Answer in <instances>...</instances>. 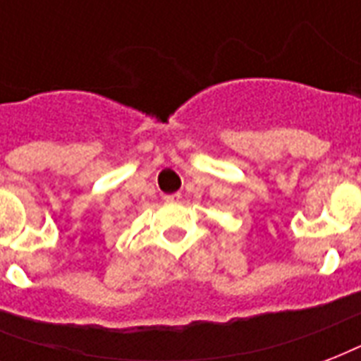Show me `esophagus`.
Returning a JSON list of instances; mask_svg holds the SVG:
<instances>
[{"mask_svg": "<svg viewBox=\"0 0 361 361\" xmlns=\"http://www.w3.org/2000/svg\"><path fill=\"white\" fill-rule=\"evenodd\" d=\"M180 200H183V195H180V194L164 195V201H166V203H178Z\"/></svg>", "mask_w": 361, "mask_h": 361, "instance_id": "obj_1", "label": "esophagus"}]
</instances>
